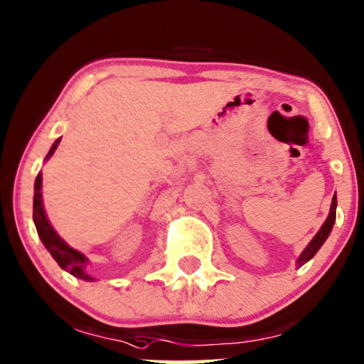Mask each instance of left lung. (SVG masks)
<instances>
[{
    "instance_id": "left-lung-1",
    "label": "left lung",
    "mask_w": 364,
    "mask_h": 364,
    "mask_svg": "<svg viewBox=\"0 0 364 364\" xmlns=\"http://www.w3.org/2000/svg\"><path fill=\"white\" fill-rule=\"evenodd\" d=\"M336 205H338V200H336V193L333 196V202H331V209H329V215L328 219L324 220V224L321 225V229L318 230V234L314 235L313 240L306 245V249L303 252H301L299 259H297V266H303V264H306L309 261V259L314 257V254L319 251L321 245L324 244V240L328 239L329 232H331L333 225H334V220H336Z\"/></svg>"
}]
</instances>
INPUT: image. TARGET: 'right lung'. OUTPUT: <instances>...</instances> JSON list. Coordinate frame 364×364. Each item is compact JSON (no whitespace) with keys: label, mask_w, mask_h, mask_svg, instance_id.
<instances>
[{"label":"right lung","mask_w":364,"mask_h":364,"mask_svg":"<svg viewBox=\"0 0 364 364\" xmlns=\"http://www.w3.org/2000/svg\"><path fill=\"white\" fill-rule=\"evenodd\" d=\"M60 140L61 139H58L53 145H51L46 159H50L51 155L55 154ZM33 220H35L38 235H40L41 242H43L45 247L48 249L51 257L58 262V266L61 269L68 271L70 274L75 277H80V279L95 281L92 276H88L87 272H85V264H87L88 259L85 257L82 252H78L77 249L70 247V245L55 232V229L51 228V224L48 223V217H46L45 209H43V200H41V173H38L36 181H35V197H33Z\"/></svg>","instance_id":"1"}]
</instances>
